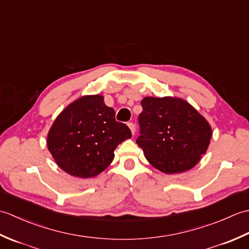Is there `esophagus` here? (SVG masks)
<instances>
[{"instance_id":"1","label":"esophagus","mask_w":249,"mask_h":249,"mask_svg":"<svg viewBox=\"0 0 249 249\" xmlns=\"http://www.w3.org/2000/svg\"><path fill=\"white\" fill-rule=\"evenodd\" d=\"M128 127L131 130V134L135 135V133H136V125L133 123V122H130V123H128Z\"/></svg>"}]
</instances>
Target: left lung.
<instances>
[{"label": "left lung", "mask_w": 249, "mask_h": 249, "mask_svg": "<svg viewBox=\"0 0 249 249\" xmlns=\"http://www.w3.org/2000/svg\"><path fill=\"white\" fill-rule=\"evenodd\" d=\"M139 114L136 142L153 167L165 173L192 169L208 150L212 129L187 102L172 97H145Z\"/></svg>", "instance_id": "left-lung-1"}]
</instances>
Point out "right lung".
<instances>
[{
  "mask_svg": "<svg viewBox=\"0 0 249 249\" xmlns=\"http://www.w3.org/2000/svg\"><path fill=\"white\" fill-rule=\"evenodd\" d=\"M131 137L128 126L115 120L100 95L83 96L62 111L49 130L47 144L55 162L73 177L92 178L114 158V150Z\"/></svg>",
  "mask_w": 249,
  "mask_h": 249,
  "instance_id": "1",
  "label": "right lung"
}]
</instances>
